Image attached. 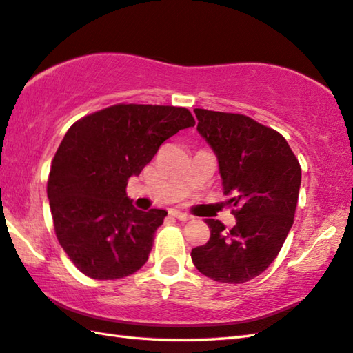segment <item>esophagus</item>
I'll return each instance as SVG.
<instances>
[{
    "mask_svg": "<svg viewBox=\"0 0 353 353\" xmlns=\"http://www.w3.org/2000/svg\"><path fill=\"white\" fill-rule=\"evenodd\" d=\"M170 216H171V217H176V219H179V220H183V222H186V220L191 219V216H188V214L181 212V211H176V210L170 211Z\"/></svg>",
    "mask_w": 353,
    "mask_h": 353,
    "instance_id": "obj_1",
    "label": "esophagus"
}]
</instances>
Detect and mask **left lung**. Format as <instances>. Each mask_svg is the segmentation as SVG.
I'll use <instances>...</instances> for the list:
<instances>
[{"mask_svg":"<svg viewBox=\"0 0 353 353\" xmlns=\"http://www.w3.org/2000/svg\"><path fill=\"white\" fill-rule=\"evenodd\" d=\"M197 130L217 154L230 231L206 219L211 236L191 251L192 263L220 283L250 281L277 257L294 223L301 167L279 131L239 113L194 108Z\"/></svg>","mask_w":353,"mask_h":353,"instance_id":"obj_1","label":"left lung"}]
</instances>
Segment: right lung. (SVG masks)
Segmentation results:
<instances>
[{
  "label": "right lung",
  "mask_w": 353,
  "mask_h": 353,
  "mask_svg": "<svg viewBox=\"0 0 353 353\" xmlns=\"http://www.w3.org/2000/svg\"><path fill=\"white\" fill-rule=\"evenodd\" d=\"M194 123L185 107L116 103L68 128L52 161L47 196L59 245L82 274L116 280L145 265L167 211L136 210L128 179Z\"/></svg>",
  "instance_id": "add662e5"
}]
</instances>
